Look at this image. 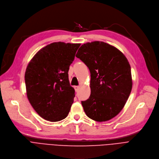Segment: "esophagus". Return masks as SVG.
I'll return each instance as SVG.
<instances>
[{"instance_id": "1", "label": "esophagus", "mask_w": 159, "mask_h": 159, "mask_svg": "<svg viewBox=\"0 0 159 159\" xmlns=\"http://www.w3.org/2000/svg\"><path fill=\"white\" fill-rule=\"evenodd\" d=\"M79 89H80V87H79V86H74V89H75V92H78Z\"/></svg>"}]
</instances>
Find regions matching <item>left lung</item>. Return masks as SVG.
<instances>
[{"mask_svg":"<svg viewBox=\"0 0 159 159\" xmlns=\"http://www.w3.org/2000/svg\"><path fill=\"white\" fill-rule=\"evenodd\" d=\"M76 56L90 72V95L81 104L96 122L115 117L124 108L133 86L131 66L123 53L102 41L82 44Z\"/></svg>","mask_w":159,"mask_h":159,"instance_id":"8db88e82","label":"left lung"}]
</instances>
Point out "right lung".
Here are the masks:
<instances>
[{
	"label": "right lung",
	"mask_w": 159,
	"mask_h": 159,
	"mask_svg": "<svg viewBox=\"0 0 159 159\" xmlns=\"http://www.w3.org/2000/svg\"><path fill=\"white\" fill-rule=\"evenodd\" d=\"M80 43L55 42L30 60L25 79L28 99L41 118L50 122L65 118L75 97L68 72Z\"/></svg>",
	"instance_id": "right-lung-1"
}]
</instances>
